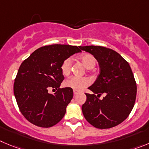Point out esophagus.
I'll return each instance as SVG.
<instances>
[{
  "label": "esophagus",
  "instance_id": "obj_1",
  "mask_svg": "<svg viewBox=\"0 0 149 149\" xmlns=\"http://www.w3.org/2000/svg\"><path fill=\"white\" fill-rule=\"evenodd\" d=\"M78 93H79V91H78V90H73V94H74V95H76V94H77Z\"/></svg>",
  "mask_w": 149,
  "mask_h": 149
}]
</instances>
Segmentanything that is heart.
<instances>
[{
    "instance_id": "1",
    "label": "heart",
    "mask_w": 149,
    "mask_h": 149,
    "mask_svg": "<svg viewBox=\"0 0 149 149\" xmlns=\"http://www.w3.org/2000/svg\"><path fill=\"white\" fill-rule=\"evenodd\" d=\"M81 63L84 65L87 69H92L96 63V59L93 55L90 54H84L79 57ZM72 66V59L70 57L67 58L63 61L61 65V71L64 76H68L70 73ZM89 84V81L85 78L71 77L65 80L64 82V86L65 87L71 88L73 90H81L87 87Z\"/></svg>"
}]
</instances>
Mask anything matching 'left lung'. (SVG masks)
I'll return each instance as SVG.
<instances>
[{
	"label": "left lung",
	"mask_w": 149,
	"mask_h": 149,
	"mask_svg": "<svg viewBox=\"0 0 149 149\" xmlns=\"http://www.w3.org/2000/svg\"><path fill=\"white\" fill-rule=\"evenodd\" d=\"M79 48L93 55L100 68L96 80L88 87L93 94L85 93L87 100L81 107L84 118L98 129L120 124L132 110L137 95L130 65L118 53L109 48L95 45ZM103 93L106 95L100 100Z\"/></svg>",
	"instance_id": "obj_1"
}]
</instances>
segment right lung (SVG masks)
Returning <instances> with one entry per match:
<instances>
[{"instance_id": "1", "label": "right lung", "mask_w": 149, "mask_h": 149, "mask_svg": "<svg viewBox=\"0 0 149 149\" xmlns=\"http://www.w3.org/2000/svg\"><path fill=\"white\" fill-rule=\"evenodd\" d=\"M79 46L51 45L34 51L20 65L14 83L18 107L30 123L48 128L59 123L73 96V89H60L64 76L61 65L65 59L81 52ZM49 88L58 90L49 94Z\"/></svg>"}]
</instances>
